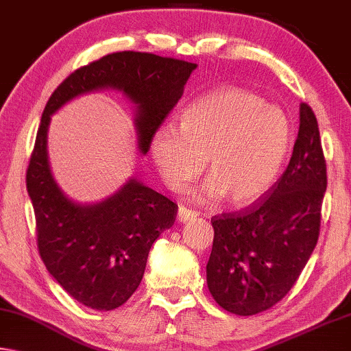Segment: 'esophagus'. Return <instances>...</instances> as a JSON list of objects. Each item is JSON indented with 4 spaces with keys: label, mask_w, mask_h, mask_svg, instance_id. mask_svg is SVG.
<instances>
[{
    "label": "esophagus",
    "mask_w": 351,
    "mask_h": 351,
    "mask_svg": "<svg viewBox=\"0 0 351 351\" xmlns=\"http://www.w3.org/2000/svg\"><path fill=\"white\" fill-rule=\"evenodd\" d=\"M194 218H197V213L194 210L182 206L179 207V212H177V221L179 223H188V221H193Z\"/></svg>",
    "instance_id": "34e87169"
}]
</instances>
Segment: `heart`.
Here are the masks:
<instances>
[{
  "label": "heart",
  "mask_w": 351,
  "mask_h": 351,
  "mask_svg": "<svg viewBox=\"0 0 351 351\" xmlns=\"http://www.w3.org/2000/svg\"><path fill=\"white\" fill-rule=\"evenodd\" d=\"M289 116L252 90L221 88L199 97L182 112V125L165 122L150 141L161 179L176 191L201 174L202 197L232 206L257 201L278 180L292 147Z\"/></svg>",
  "instance_id": "b5f03b06"
}]
</instances>
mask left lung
I'll return each mask as SVG.
<instances>
[{
  "label": "left lung",
  "mask_w": 351,
  "mask_h": 351,
  "mask_svg": "<svg viewBox=\"0 0 351 351\" xmlns=\"http://www.w3.org/2000/svg\"><path fill=\"white\" fill-rule=\"evenodd\" d=\"M325 191L319 123L311 106L301 104L292 158L267 197L212 218L207 285L223 309L256 315L289 293L319 240Z\"/></svg>",
  "instance_id": "8db88e82"
}]
</instances>
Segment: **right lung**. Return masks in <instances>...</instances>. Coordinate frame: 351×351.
Wrapping results in <instances>:
<instances>
[{
    "instance_id": "1",
    "label": "right lung",
    "mask_w": 351,
    "mask_h": 351,
    "mask_svg": "<svg viewBox=\"0 0 351 351\" xmlns=\"http://www.w3.org/2000/svg\"><path fill=\"white\" fill-rule=\"evenodd\" d=\"M196 67L152 53H112L70 73L47 101L26 171L37 247L58 284L90 309L112 311L134 293L154 241L174 224L177 204L136 177L100 202L72 201L59 188L48 163L51 114L82 94L121 90L134 105L138 149L145 155L155 130L180 100Z\"/></svg>"
}]
</instances>
